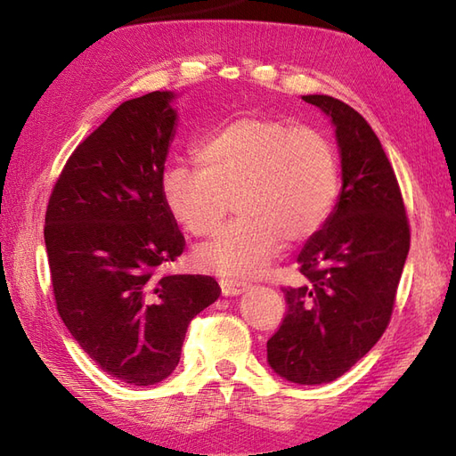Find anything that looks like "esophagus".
<instances>
[{"label":"esophagus","mask_w":456,"mask_h":456,"mask_svg":"<svg viewBox=\"0 0 456 456\" xmlns=\"http://www.w3.org/2000/svg\"><path fill=\"white\" fill-rule=\"evenodd\" d=\"M220 287H223V293L226 297H236L240 293H243L247 287H249V283L247 281H238V280H220Z\"/></svg>","instance_id":"34e87169"}]
</instances>
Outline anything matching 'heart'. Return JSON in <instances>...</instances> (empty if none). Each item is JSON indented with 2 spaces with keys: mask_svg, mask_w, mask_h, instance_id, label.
<instances>
[{
  "mask_svg": "<svg viewBox=\"0 0 456 456\" xmlns=\"http://www.w3.org/2000/svg\"><path fill=\"white\" fill-rule=\"evenodd\" d=\"M200 169L175 163L161 176L171 216L191 236H209L230 211L240 216L196 251L198 265L224 275L265 270L281 240L322 230L338 194V165L327 136L287 119L243 114L196 148Z\"/></svg>",
  "mask_w": 456,
  "mask_h": 456,
  "instance_id": "heart-1",
  "label": "heart"
}]
</instances>
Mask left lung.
I'll return each instance as SVG.
<instances>
[{"mask_svg": "<svg viewBox=\"0 0 456 456\" xmlns=\"http://www.w3.org/2000/svg\"><path fill=\"white\" fill-rule=\"evenodd\" d=\"M302 101L335 123L342 191L297 258L305 283L283 287L287 312L268 340V362L291 382L325 384L350 370L388 327L411 228L392 163L365 118L327 94Z\"/></svg>", "mask_w": 456, "mask_h": 456, "instance_id": "1", "label": "left lung"}]
</instances>
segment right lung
<instances>
[{"label": "right lung", "mask_w": 456, "mask_h": 456, "mask_svg": "<svg viewBox=\"0 0 456 456\" xmlns=\"http://www.w3.org/2000/svg\"><path fill=\"white\" fill-rule=\"evenodd\" d=\"M171 101L119 104L68 158L45 213L59 315L96 365L134 386L171 375L190 322L220 295L211 275L165 273L186 245L161 194Z\"/></svg>", "instance_id": "add662e5"}]
</instances>
